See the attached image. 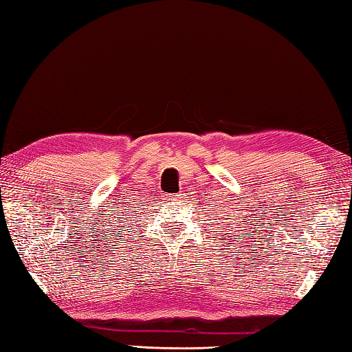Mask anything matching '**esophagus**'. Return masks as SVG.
<instances>
[{
    "label": "esophagus",
    "mask_w": 352,
    "mask_h": 352,
    "mask_svg": "<svg viewBox=\"0 0 352 352\" xmlns=\"http://www.w3.org/2000/svg\"><path fill=\"white\" fill-rule=\"evenodd\" d=\"M169 201H180L182 198H183V195H182V193H178V195H168L166 197Z\"/></svg>",
    "instance_id": "34e87169"
}]
</instances>
